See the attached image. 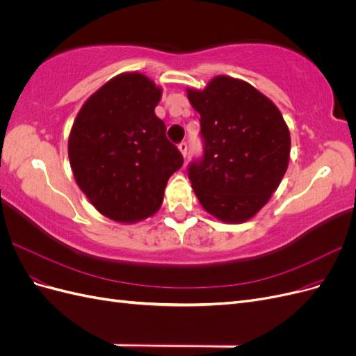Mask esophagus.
Segmentation results:
<instances>
[{
  "mask_svg": "<svg viewBox=\"0 0 356 356\" xmlns=\"http://www.w3.org/2000/svg\"><path fill=\"white\" fill-rule=\"evenodd\" d=\"M178 149H179V152H181V154L186 157V156H187V149H188V145H187V143H184V141L179 143V144H178Z\"/></svg>",
  "mask_w": 356,
  "mask_h": 356,
  "instance_id": "esophagus-1",
  "label": "esophagus"
}]
</instances>
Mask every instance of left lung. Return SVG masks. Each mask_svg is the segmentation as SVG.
Returning a JSON list of instances; mask_svg holds the SVG:
<instances>
[{"label":"left lung","instance_id":"1","mask_svg":"<svg viewBox=\"0 0 356 356\" xmlns=\"http://www.w3.org/2000/svg\"><path fill=\"white\" fill-rule=\"evenodd\" d=\"M187 96L200 114L203 156L188 166L199 202L224 222L252 218L288 168L291 138L281 111L250 83L225 75Z\"/></svg>","mask_w":356,"mask_h":356}]
</instances>
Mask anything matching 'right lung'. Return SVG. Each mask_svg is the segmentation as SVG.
I'll return each mask as SVG.
<instances>
[{
    "mask_svg": "<svg viewBox=\"0 0 356 356\" xmlns=\"http://www.w3.org/2000/svg\"><path fill=\"white\" fill-rule=\"evenodd\" d=\"M161 89L139 72L106 81L84 102L70 134L74 178L93 207L118 222L152 217L184 159L154 108Z\"/></svg>",
    "mask_w": 356,
    "mask_h": 356,
    "instance_id": "1",
    "label": "right lung"
}]
</instances>
